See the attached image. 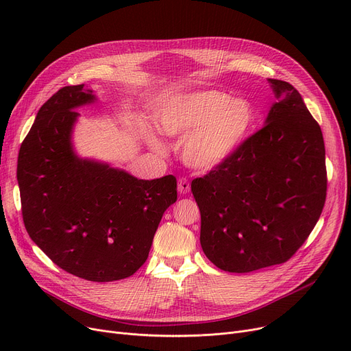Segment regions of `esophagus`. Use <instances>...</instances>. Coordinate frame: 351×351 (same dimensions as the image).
Instances as JSON below:
<instances>
[{
    "label": "esophagus",
    "instance_id": "esophagus-1",
    "mask_svg": "<svg viewBox=\"0 0 351 351\" xmlns=\"http://www.w3.org/2000/svg\"><path fill=\"white\" fill-rule=\"evenodd\" d=\"M178 192H179L180 195H186V193L191 192V185H189L188 179L182 178V179L178 180Z\"/></svg>",
    "mask_w": 351,
    "mask_h": 351
}]
</instances>
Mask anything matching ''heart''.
I'll use <instances>...</instances> for the list:
<instances>
[{"label":"heart","instance_id":"heart-1","mask_svg":"<svg viewBox=\"0 0 351 351\" xmlns=\"http://www.w3.org/2000/svg\"><path fill=\"white\" fill-rule=\"evenodd\" d=\"M256 121L252 101L220 90H196L166 99L158 110L160 132L184 138L182 159L197 171H210L230 159L249 136ZM146 141L158 154L165 145L147 131Z\"/></svg>","mask_w":351,"mask_h":351}]
</instances>
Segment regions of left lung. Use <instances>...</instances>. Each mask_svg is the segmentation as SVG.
Returning <instances> with one entry per match:
<instances>
[{"instance_id": "1", "label": "left lung", "mask_w": 351, "mask_h": 351, "mask_svg": "<svg viewBox=\"0 0 351 351\" xmlns=\"http://www.w3.org/2000/svg\"><path fill=\"white\" fill-rule=\"evenodd\" d=\"M276 101L236 154L192 182L200 246L225 271L289 261L322 215L327 179L319 123L289 82L269 80Z\"/></svg>"}]
</instances>
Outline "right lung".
<instances>
[{
    "instance_id": "add662e5",
    "label": "right lung",
    "mask_w": 351,
    "mask_h": 351,
    "mask_svg": "<svg viewBox=\"0 0 351 351\" xmlns=\"http://www.w3.org/2000/svg\"><path fill=\"white\" fill-rule=\"evenodd\" d=\"M97 101L84 84L53 94L21 145L16 180L32 242L73 276L114 282L146 262L160 219L178 193L172 175L138 179L75 152L77 109Z\"/></svg>"
}]
</instances>
